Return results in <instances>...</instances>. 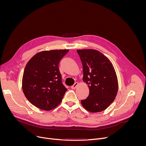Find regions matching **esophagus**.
I'll use <instances>...</instances> for the list:
<instances>
[{"mask_svg":"<svg viewBox=\"0 0 146 146\" xmlns=\"http://www.w3.org/2000/svg\"><path fill=\"white\" fill-rule=\"evenodd\" d=\"M78 82H75L74 84L71 87V88H72V89H76V88H77V87L78 86Z\"/></svg>","mask_w":146,"mask_h":146,"instance_id":"34e87169","label":"esophagus"}]
</instances>
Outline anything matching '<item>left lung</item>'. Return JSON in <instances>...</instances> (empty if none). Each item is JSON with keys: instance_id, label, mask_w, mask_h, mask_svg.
Instances as JSON below:
<instances>
[{"instance_id": "left-lung-1", "label": "left lung", "mask_w": 146, "mask_h": 146, "mask_svg": "<svg viewBox=\"0 0 146 146\" xmlns=\"http://www.w3.org/2000/svg\"><path fill=\"white\" fill-rule=\"evenodd\" d=\"M82 64L83 81L87 83L90 94L81 101L85 109L91 113L106 109L117 96L118 83L110 60L96 50H77Z\"/></svg>"}]
</instances>
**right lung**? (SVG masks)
<instances>
[{
  "label": "right lung",
  "mask_w": 146,
  "mask_h": 146,
  "mask_svg": "<svg viewBox=\"0 0 146 146\" xmlns=\"http://www.w3.org/2000/svg\"><path fill=\"white\" fill-rule=\"evenodd\" d=\"M68 51H41L28 62L23 77V90L27 99L36 108L51 110L62 100L67 88L62 82L58 65Z\"/></svg>",
  "instance_id": "right-lung-1"
}]
</instances>
